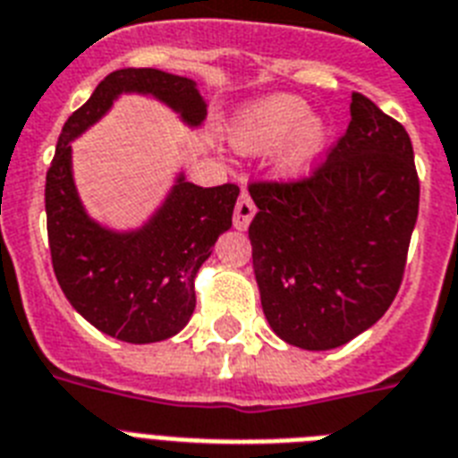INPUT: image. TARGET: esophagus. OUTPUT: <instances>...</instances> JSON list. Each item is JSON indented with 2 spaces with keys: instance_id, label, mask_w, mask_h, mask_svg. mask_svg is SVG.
Returning <instances> with one entry per match:
<instances>
[{
  "instance_id": "obj_1",
  "label": "esophagus",
  "mask_w": 458,
  "mask_h": 458,
  "mask_svg": "<svg viewBox=\"0 0 458 458\" xmlns=\"http://www.w3.org/2000/svg\"><path fill=\"white\" fill-rule=\"evenodd\" d=\"M254 214H256L254 199L249 197L247 191H242L240 199H237V204H235V216H233V225H235L237 230H247L249 223H251V218H254Z\"/></svg>"
}]
</instances>
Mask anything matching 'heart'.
I'll return each mask as SVG.
<instances>
[{"label":"heart","mask_w":458,"mask_h":458,"mask_svg":"<svg viewBox=\"0 0 458 458\" xmlns=\"http://www.w3.org/2000/svg\"><path fill=\"white\" fill-rule=\"evenodd\" d=\"M230 145L242 155L277 150L282 178L310 176L327 148L325 122L299 96L270 94L242 106L228 126Z\"/></svg>","instance_id":"heart-1"}]
</instances>
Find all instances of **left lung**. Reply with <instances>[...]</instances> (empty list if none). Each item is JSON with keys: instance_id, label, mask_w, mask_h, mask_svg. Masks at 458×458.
Wrapping results in <instances>:
<instances>
[{"instance_id": "8db88e82", "label": "left lung", "mask_w": 458, "mask_h": 458, "mask_svg": "<svg viewBox=\"0 0 458 458\" xmlns=\"http://www.w3.org/2000/svg\"><path fill=\"white\" fill-rule=\"evenodd\" d=\"M249 225L267 325L303 351L348 344L390 308L419 216L410 133L367 96L313 176L251 183Z\"/></svg>"}]
</instances>
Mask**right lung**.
<instances>
[{
    "instance_id": "obj_1",
    "label": "right lung",
    "mask_w": 458,
    "mask_h": 458,
    "mask_svg": "<svg viewBox=\"0 0 458 458\" xmlns=\"http://www.w3.org/2000/svg\"><path fill=\"white\" fill-rule=\"evenodd\" d=\"M122 94L152 96L197 129L207 103L188 77L155 68L114 70L63 126L47 171V230L55 280L96 329L126 344L178 334L195 310V277L218 235L233 225L240 188H199L181 171L159 209L136 230H113L89 216L72 178V140Z\"/></svg>"
}]
</instances>
